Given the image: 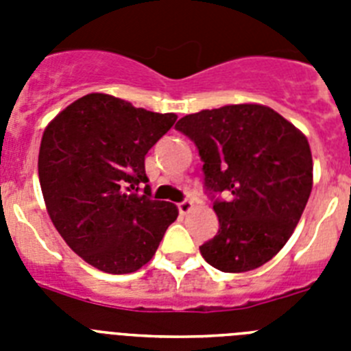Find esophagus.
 <instances>
[{
    "instance_id": "1",
    "label": "esophagus",
    "mask_w": 351,
    "mask_h": 351,
    "mask_svg": "<svg viewBox=\"0 0 351 351\" xmlns=\"http://www.w3.org/2000/svg\"><path fill=\"white\" fill-rule=\"evenodd\" d=\"M178 209H179V213H181V214H188L191 209H193V204H191L190 200H184V202L179 204Z\"/></svg>"
}]
</instances>
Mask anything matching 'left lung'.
Segmentation results:
<instances>
[{
    "label": "left lung",
    "instance_id": "1",
    "mask_svg": "<svg viewBox=\"0 0 351 351\" xmlns=\"http://www.w3.org/2000/svg\"><path fill=\"white\" fill-rule=\"evenodd\" d=\"M197 144L219 230L200 246L221 272L262 267L295 230L313 188V156L299 128L260 104L223 105L181 117Z\"/></svg>",
    "mask_w": 351,
    "mask_h": 351
}]
</instances>
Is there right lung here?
<instances>
[{
    "label": "right lung",
    "mask_w": 351,
    "mask_h": 351,
    "mask_svg": "<svg viewBox=\"0 0 351 351\" xmlns=\"http://www.w3.org/2000/svg\"><path fill=\"white\" fill-rule=\"evenodd\" d=\"M178 116L89 93L45 126L38 178L45 207L64 243L108 274H130L156 253L179 210L151 200L145 154Z\"/></svg>",
    "instance_id": "obj_1"
}]
</instances>
